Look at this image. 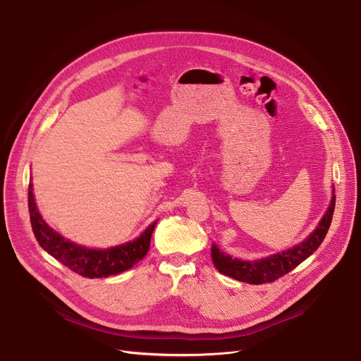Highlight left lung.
I'll list each match as a JSON object with an SVG mask.
<instances>
[{"instance_id":"obj_1","label":"left lung","mask_w":361,"mask_h":361,"mask_svg":"<svg viewBox=\"0 0 361 361\" xmlns=\"http://www.w3.org/2000/svg\"><path fill=\"white\" fill-rule=\"evenodd\" d=\"M335 209V196H332L331 204L324 214L319 226L312 232V235L302 244L283 251L280 254L262 258L258 261H243L238 258H232L224 254L214 244L212 245V259L214 267L222 274L229 276L235 280L250 283V284H262L271 283L279 277H283L293 269H296L302 261H305L310 254L318 250L321 243L329 229L332 214Z\"/></svg>"}]
</instances>
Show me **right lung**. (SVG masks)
Wrapping results in <instances>:
<instances>
[{"label":"right lung","mask_w":361,"mask_h":361,"mask_svg":"<svg viewBox=\"0 0 361 361\" xmlns=\"http://www.w3.org/2000/svg\"><path fill=\"white\" fill-rule=\"evenodd\" d=\"M29 213L33 233L39 245L61 261L72 271L88 279H102L118 274L139 262L147 255L151 245V236L157 222H154L135 241L109 250H90L69 243L68 239L51 229L37 212L32 184L29 185Z\"/></svg>","instance_id":"obj_1"}]
</instances>
